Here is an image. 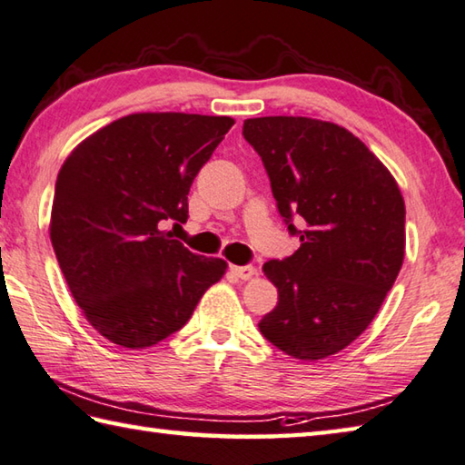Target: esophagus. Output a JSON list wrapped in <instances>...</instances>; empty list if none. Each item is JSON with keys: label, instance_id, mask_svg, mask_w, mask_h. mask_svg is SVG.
Here are the masks:
<instances>
[{"label": "esophagus", "instance_id": "1", "mask_svg": "<svg viewBox=\"0 0 465 465\" xmlns=\"http://www.w3.org/2000/svg\"><path fill=\"white\" fill-rule=\"evenodd\" d=\"M231 270L239 280H251V278H255V275H257V270L253 265H232Z\"/></svg>", "mask_w": 465, "mask_h": 465}]
</instances>
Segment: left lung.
Returning a JSON list of instances; mask_svg holds the SVG:
<instances>
[{"instance_id": "8db88e82", "label": "left lung", "mask_w": 465, "mask_h": 465, "mask_svg": "<svg viewBox=\"0 0 465 465\" xmlns=\"http://www.w3.org/2000/svg\"><path fill=\"white\" fill-rule=\"evenodd\" d=\"M242 136L300 237L294 255L263 265L278 306L259 331L296 360H324L370 327L394 286L406 241L402 193L376 154L332 122L249 118Z\"/></svg>"}]
</instances>
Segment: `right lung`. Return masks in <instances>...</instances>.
<instances>
[{
    "label": "right lung",
    "instance_id": "add662e5",
    "mask_svg": "<svg viewBox=\"0 0 465 465\" xmlns=\"http://www.w3.org/2000/svg\"><path fill=\"white\" fill-rule=\"evenodd\" d=\"M228 116L130 114L85 138L54 185L51 241L89 324L128 349L157 345L192 319L226 262L163 231L185 223L187 193Z\"/></svg>",
    "mask_w": 465,
    "mask_h": 465
}]
</instances>
